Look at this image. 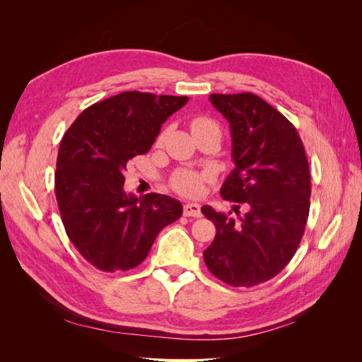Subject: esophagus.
I'll return each instance as SVG.
<instances>
[{
  "mask_svg": "<svg viewBox=\"0 0 362 362\" xmlns=\"http://www.w3.org/2000/svg\"><path fill=\"white\" fill-rule=\"evenodd\" d=\"M201 206L198 204H185L184 205V216L187 217H201Z\"/></svg>",
  "mask_w": 362,
  "mask_h": 362,
  "instance_id": "34e87169",
  "label": "esophagus"
}]
</instances>
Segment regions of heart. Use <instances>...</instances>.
<instances>
[{"label":"heart","instance_id":"obj_1","mask_svg":"<svg viewBox=\"0 0 362 362\" xmlns=\"http://www.w3.org/2000/svg\"><path fill=\"white\" fill-rule=\"evenodd\" d=\"M202 129H217L214 120L208 117H196L192 122V131H202ZM163 136L160 137V140ZM208 180L206 173H199L193 170H178L172 177V187L177 190L182 196H189V198H194V196L201 194L204 189V182Z\"/></svg>","mask_w":362,"mask_h":362}]
</instances>
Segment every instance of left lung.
Wrapping results in <instances>:
<instances>
[{"instance_id":"1","label":"left lung","mask_w":362,"mask_h":362,"mask_svg":"<svg viewBox=\"0 0 362 362\" xmlns=\"http://www.w3.org/2000/svg\"><path fill=\"white\" fill-rule=\"evenodd\" d=\"M229 122L234 169L221 194L246 213L238 221L204 205L216 226L204 261L233 287L258 286L286 267L303 235L310 213L311 178L298 131L290 120L254 93L210 95ZM231 213V211H229Z\"/></svg>"}]
</instances>
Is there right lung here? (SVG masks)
I'll return each mask as SVG.
<instances>
[{
    "label": "right lung",
    "instance_id": "1",
    "mask_svg": "<svg viewBox=\"0 0 362 362\" xmlns=\"http://www.w3.org/2000/svg\"><path fill=\"white\" fill-rule=\"evenodd\" d=\"M187 96L124 92L90 105L64 133L56 198L72 245L96 269L129 270L146 258L164 226L182 214L180 201L124 190L127 163L146 154L161 125Z\"/></svg>",
    "mask_w": 362,
    "mask_h": 362
}]
</instances>
